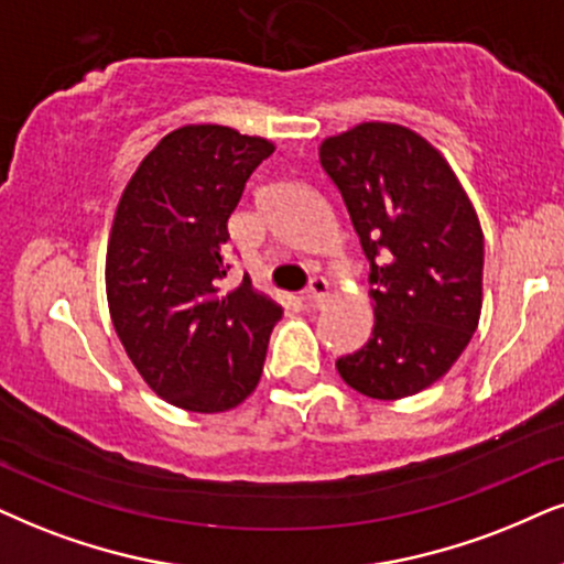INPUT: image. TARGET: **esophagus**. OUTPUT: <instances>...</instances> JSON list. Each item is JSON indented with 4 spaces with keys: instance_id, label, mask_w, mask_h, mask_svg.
I'll use <instances>...</instances> for the list:
<instances>
[{
    "instance_id": "34e87169",
    "label": "esophagus",
    "mask_w": 564,
    "mask_h": 564,
    "mask_svg": "<svg viewBox=\"0 0 564 564\" xmlns=\"http://www.w3.org/2000/svg\"><path fill=\"white\" fill-rule=\"evenodd\" d=\"M304 299L312 306H323L325 299H327V281H325V278H319V275L312 278L310 286H306V291H304Z\"/></svg>"
}]
</instances>
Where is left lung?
<instances>
[{
    "mask_svg": "<svg viewBox=\"0 0 564 564\" xmlns=\"http://www.w3.org/2000/svg\"><path fill=\"white\" fill-rule=\"evenodd\" d=\"M319 163L369 260L375 310L367 344L335 367L377 401L416 395L458 361L479 325L484 237L471 199L437 148L401 124L325 138Z\"/></svg>",
    "mask_w": 564,
    "mask_h": 564,
    "instance_id": "8db88e82",
    "label": "left lung"
}]
</instances>
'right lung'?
<instances>
[{
  "label": "right lung",
  "instance_id": "add662e5",
  "mask_svg": "<svg viewBox=\"0 0 564 564\" xmlns=\"http://www.w3.org/2000/svg\"><path fill=\"white\" fill-rule=\"evenodd\" d=\"M273 151L231 127H180L119 197L106 249L111 323L148 388L176 409L229 411L260 382L283 310L249 278L224 286V245L247 180Z\"/></svg>",
  "mask_w": 564,
  "mask_h": 564
}]
</instances>
